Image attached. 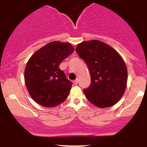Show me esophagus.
<instances>
[{
  "instance_id": "34e87169",
  "label": "esophagus",
  "mask_w": 147,
  "mask_h": 147,
  "mask_svg": "<svg viewBox=\"0 0 147 147\" xmlns=\"http://www.w3.org/2000/svg\"><path fill=\"white\" fill-rule=\"evenodd\" d=\"M73 83H74V84H78V80L77 79V80H74V81H73Z\"/></svg>"
}]
</instances>
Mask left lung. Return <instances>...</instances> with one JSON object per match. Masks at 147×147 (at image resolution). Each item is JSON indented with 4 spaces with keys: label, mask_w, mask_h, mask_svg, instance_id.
Segmentation results:
<instances>
[{
    "label": "left lung",
    "mask_w": 147,
    "mask_h": 147,
    "mask_svg": "<svg viewBox=\"0 0 147 147\" xmlns=\"http://www.w3.org/2000/svg\"><path fill=\"white\" fill-rule=\"evenodd\" d=\"M76 53L85 62L91 76L90 87L83 90L86 98L101 108L119 101L127 86V69L119 53L97 40L78 44Z\"/></svg>",
    "instance_id": "1"
}]
</instances>
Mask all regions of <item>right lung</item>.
Masks as SVG:
<instances>
[{"mask_svg": "<svg viewBox=\"0 0 147 147\" xmlns=\"http://www.w3.org/2000/svg\"><path fill=\"white\" fill-rule=\"evenodd\" d=\"M73 51L71 44L54 41L32 55L25 69V82L34 101L53 107L66 100L72 84L59 66Z\"/></svg>", "mask_w": 147, "mask_h": 147, "instance_id": "1", "label": "right lung"}]
</instances>
